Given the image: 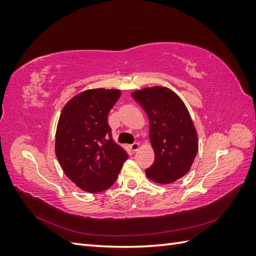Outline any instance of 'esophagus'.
Masks as SVG:
<instances>
[{"instance_id": "1", "label": "esophagus", "mask_w": 256, "mask_h": 256, "mask_svg": "<svg viewBox=\"0 0 256 256\" xmlns=\"http://www.w3.org/2000/svg\"><path fill=\"white\" fill-rule=\"evenodd\" d=\"M138 148H140V144H138V143H134V144L130 145V150L132 152H136Z\"/></svg>"}]
</instances>
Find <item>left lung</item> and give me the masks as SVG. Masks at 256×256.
<instances>
[{
  "label": "left lung",
  "instance_id": "obj_1",
  "mask_svg": "<svg viewBox=\"0 0 256 256\" xmlns=\"http://www.w3.org/2000/svg\"><path fill=\"white\" fill-rule=\"evenodd\" d=\"M150 120L154 161L145 173L157 184H171L187 174L198 150V134L182 100L164 86L131 94Z\"/></svg>",
  "mask_w": 256,
  "mask_h": 256
}]
</instances>
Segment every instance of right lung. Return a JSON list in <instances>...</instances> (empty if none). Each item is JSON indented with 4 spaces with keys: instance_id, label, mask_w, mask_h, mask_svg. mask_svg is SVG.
Instances as JSON below:
<instances>
[{
    "instance_id": "right-lung-1",
    "label": "right lung",
    "mask_w": 256,
    "mask_h": 256,
    "mask_svg": "<svg viewBox=\"0 0 256 256\" xmlns=\"http://www.w3.org/2000/svg\"><path fill=\"white\" fill-rule=\"evenodd\" d=\"M120 90L95 88L76 95L62 110L56 154L69 180L90 193L109 189L128 158L112 138L108 114Z\"/></svg>"
}]
</instances>
